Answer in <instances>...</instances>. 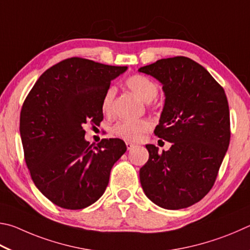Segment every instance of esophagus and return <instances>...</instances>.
<instances>
[{"label": "esophagus", "instance_id": "34e87169", "mask_svg": "<svg viewBox=\"0 0 250 250\" xmlns=\"http://www.w3.org/2000/svg\"><path fill=\"white\" fill-rule=\"evenodd\" d=\"M126 147H127L128 150H132V149H134L135 147H136V145H135V144H133V143L127 142V143H126Z\"/></svg>", "mask_w": 250, "mask_h": 250}]
</instances>
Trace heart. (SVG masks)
I'll return each instance as SVG.
<instances>
[{
	"label": "heart",
	"mask_w": 250,
	"mask_h": 250,
	"mask_svg": "<svg viewBox=\"0 0 250 250\" xmlns=\"http://www.w3.org/2000/svg\"><path fill=\"white\" fill-rule=\"evenodd\" d=\"M126 86L146 103L155 100L159 92L158 85L149 78L142 76V74H135V76L129 77L126 80ZM115 94L116 91L114 87H108L105 92L102 100V111L105 114L112 113ZM150 127L151 124L149 121L141 118V120H124L118 122L114 126L113 130L117 136L124 138L125 141L137 142L143 137L144 134L150 129Z\"/></svg>",
	"instance_id": "b5f03b06"
}]
</instances>
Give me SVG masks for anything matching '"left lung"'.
I'll list each match as a JSON object with an SVG mask.
<instances>
[{
  "instance_id": "obj_1",
  "label": "left lung",
  "mask_w": 250,
  "mask_h": 250,
  "mask_svg": "<svg viewBox=\"0 0 250 250\" xmlns=\"http://www.w3.org/2000/svg\"><path fill=\"white\" fill-rule=\"evenodd\" d=\"M138 71L163 84L165 105L154 133L172 144L161 154L158 147L146 145L149 159L139 170L143 190L163 208H189L212 189L229 145L225 91L187 57L157 60Z\"/></svg>"
}]
</instances>
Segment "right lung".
<instances>
[{"label":"right lung","instance_id":"1","mask_svg":"<svg viewBox=\"0 0 250 250\" xmlns=\"http://www.w3.org/2000/svg\"><path fill=\"white\" fill-rule=\"evenodd\" d=\"M126 70L72 57L47 69L24 101L20 132L26 165L37 189L60 208L81 209L96 202L126 151L118 138L90 145L83 129L86 123L102 122L105 92Z\"/></svg>","mask_w":250,"mask_h":250}]
</instances>
